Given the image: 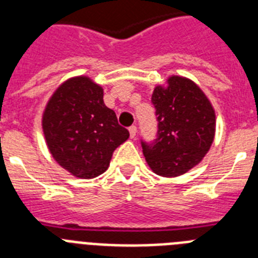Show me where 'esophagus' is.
Masks as SVG:
<instances>
[{"mask_svg":"<svg viewBox=\"0 0 258 258\" xmlns=\"http://www.w3.org/2000/svg\"><path fill=\"white\" fill-rule=\"evenodd\" d=\"M129 134H131V138H134L137 134V126L136 125H132L131 127H129Z\"/></svg>","mask_w":258,"mask_h":258,"instance_id":"34e87169","label":"esophagus"}]
</instances>
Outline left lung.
<instances>
[{
  "label": "left lung",
  "instance_id": "left-lung-1",
  "mask_svg": "<svg viewBox=\"0 0 258 258\" xmlns=\"http://www.w3.org/2000/svg\"><path fill=\"white\" fill-rule=\"evenodd\" d=\"M151 102L157 116V138L142 143L146 161L161 177H178L200 163L211 149L216 113L197 84L172 76L156 86Z\"/></svg>",
  "mask_w": 258,
  "mask_h": 258
}]
</instances>
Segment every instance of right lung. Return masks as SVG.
Segmentation results:
<instances>
[{
  "label": "right lung",
  "instance_id": "add662e5",
  "mask_svg": "<svg viewBox=\"0 0 258 258\" xmlns=\"http://www.w3.org/2000/svg\"><path fill=\"white\" fill-rule=\"evenodd\" d=\"M42 129L54 160L85 179L106 172L113 151L129 138L104 104L102 86L86 76L72 77L54 92L42 115Z\"/></svg>",
  "mask_w": 258,
  "mask_h": 258
}]
</instances>
